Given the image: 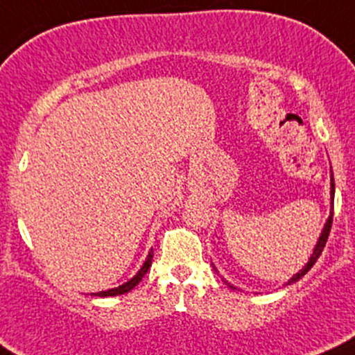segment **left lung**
Masks as SVG:
<instances>
[{"label": "left lung", "instance_id": "8db88e82", "mask_svg": "<svg viewBox=\"0 0 355 355\" xmlns=\"http://www.w3.org/2000/svg\"><path fill=\"white\" fill-rule=\"evenodd\" d=\"M333 198H335V180H333V171H331V177H330V199H331L330 216H328L327 223H324L323 230H321V235H320V239H318L316 245H314V249H313V254H311V257H309V261H307V264H306V266L302 268V270L299 271V273H295V275H293L292 278H290V280L287 282V285L293 284V282H299L300 278H302L304 275H306L307 271H309L311 268H313V264L316 263V261H318V257H320V256H321V252H323L324 245H327V241H328V235H330V230H331V221H333ZM213 268H214V264H213ZM214 270H216V268H214ZM216 271H218V270H216ZM223 280H225V278H223ZM227 284H228V282H227ZM228 287H232V288H237V287H234V285H230V284H228Z\"/></svg>", "mask_w": 355, "mask_h": 355}]
</instances>
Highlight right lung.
<instances>
[{
  "label": "right lung",
  "instance_id": "1",
  "mask_svg": "<svg viewBox=\"0 0 355 355\" xmlns=\"http://www.w3.org/2000/svg\"><path fill=\"white\" fill-rule=\"evenodd\" d=\"M151 261H153V249L148 252V257H146V261H144V264H142V266H141V270H139L137 273H135L134 277L130 278V280L125 282V284L120 285V287H114V288H110V290H103V292L92 293V295H98V297H113V295H121V293L130 292V290L134 288L135 285H137L139 282L142 280V277H144V275L148 273L149 266H151Z\"/></svg>",
  "mask_w": 355,
  "mask_h": 355
}]
</instances>
